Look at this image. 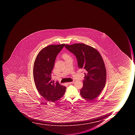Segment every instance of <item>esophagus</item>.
Segmentation results:
<instances>
[{"mask_svg":"<svg viewBox=\"0 0 135 135\" xmlns=\"http://www.w3.org/2000/svg\"><path fill=\"white\" fill-rule=\"evenodd\" d=\"M74 83V81L71 82H69V83H68L67 84H73Z\"/></svg>","mask_w":135,"mask_h":135,"instance_id":"1","label":"esophagus"}]
</instances>
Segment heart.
<instances>
[{"mask_svg": "<svg viewBox=\"0 0 135 135\" xmlns=\"http://www.w3.org/2000/svg\"><path fill=\"white\" fill-rule=\"evenodd\" d=\"M63 57L64 58V59L67 58L69 57V56L68 55V54H65L63 55Z\"/></svg>", "mask_w": 135, "mask_h": 135, "instance_id": "b5f03b06", "label": "heart"}]
</instances>
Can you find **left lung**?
Listing matches in <instances>:
<instances>
[{
    "mask_svg": "<svg viewBox=\"0 0 135 135\" xmlns=\"http://www.w3.org/2000/svg\"><path fill=\"white\" fill-rule=\"evenodd\" d=\"M65 47L75 56L79 68L86 71L81 95L86 100L95 99L101 93L106 82V69L101 55L85 44L66 45Z\"/></svg>",
    "mask_w": 135,
    "mask_h": 135,
    "instance_id": "1",
    "label": "left lung"
}]
</instances>
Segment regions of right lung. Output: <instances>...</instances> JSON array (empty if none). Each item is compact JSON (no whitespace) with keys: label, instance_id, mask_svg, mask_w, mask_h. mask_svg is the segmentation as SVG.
<instances>
[{"label":"right lung","instance_id":"add662e5","mask_svg":"<svg viewBox=\"0 0 135 135\" xmlns=\"http://www.w3.org/2000/svg\"><path fill=\"white\" fill-rule=\"evenodd\" d=\"M65 44L52 45L42 49L34 62L33 77L35 86L40 95L49 101L55 102L64 95L66 87L51 79V71L56 58Z\"/></svg>","mask_w":135,"mask_h":135}]
</instances>
